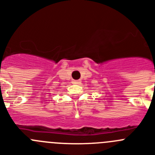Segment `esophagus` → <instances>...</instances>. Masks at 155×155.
Returning <instances> with one entry per match:
<instances>
[{"label":"esophagus","instance_id":"obj_1","mask_svg":"<svg viewBox=\"0 0 155 155\" xmlns=\"http://www.w3.org/2000/svg\"><path fill=\"white\" fill-rule=\"evenodd\" d=\"M72 83L74 84H81V80H73L72 81Z\"/></svg>","mask_w":155,"mask_h":155}]
</instances>
